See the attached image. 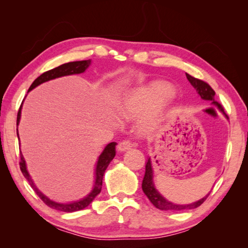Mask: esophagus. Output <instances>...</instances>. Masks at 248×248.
<instances>
[{
    "instance_id": "obj_1",
    "label": "esophagus",
    "mask_w": 248,
    "mask_h": 248,
    "mask_svg": "<svg viewBox=\"0 0 248 248\" xmlns=\"http://www.w3.org/2000/svg\"><path fill=\"white\" fill-rule=\"evenodd\" d=\"M131 147H132V144H131L129 140H124V141H120V143L118 144L117 150L119 152H124V151L131 149Z\"/></svg>"
}]
</instances>
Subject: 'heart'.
I'll return each mask as SVG.
<instances>
[{
  "label": "heart",
  "mask_w": 248,
  "mask_h": 248,
  "mask_svg": "<svg viewBox=\"0 0 248 248\" xmlns=\"http://www.w3.org/2000/svg\"><path fill=\"white\" fill-rule=\"evenodd\" d=\"M172 88L168 84L155 81L147 85L130 89L124 93L120 100V112L127 119H136L144 116L160 105L161 108L146 118L140 124V131L144 134L155 132L162 120L163 103L171 97Z\"/></svg>",
  "instance_id": "obj_1"
}]
</instances>
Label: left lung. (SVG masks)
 Segmentation results:
<instances>
[{
	"label": "left lung",
	"instance_id": "obj_1",
	"mask_svg": "<svg viewBox=\"0 0 248 248\" xmlns=\"http://www.w3.org/2000/svg\"><path fill=\"white\" fill-rule=\"evenodd\" d=\"M186 75L188 82L191 83V85L195 88V91L197 92L200 98H202V100H205V101H212V104L214 105V107H217L219 112L228 119L227 115H226V113L224 112V108H222V105L214 100L215 92L211 87H210L209 84H207L202 80H198V78H193L192 76H189L188 73H186ZM141 188H143L145 195L148 197L151 203L154 204L155 208L163 210V211H182V210L195 209V208L199 207V205L202 204L209 196V193H208L204 197L197 200V202H192V203H186V204L175 203V202H170V200H167L159 191H157L155 186L154 168H152V162H151L150 157L146 164V171H145V176L143 179V183H141Z\"/></svg>",
	"mask_w": 248,
	"mask_h": 248
}]
</instances>
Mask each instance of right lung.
Wrapping results in <instances>:
<instances>
[{"mask_svg":"<svg viewBox=\"0 0 248 248\" xmlns=\"http://www.w3.org/2000/svg\"><path fill=\"white\" fill-rule=\"evenodd\" d=\"M92 65V60H87V61H78V62H66V64H62L59 67L54 68V69H51L49 71H46L43 75L39 76L38 78L31 84V87L29 88V92L33 91L34 88L37 86H39L40 84L46 83L51 80H54V78H62V77H67V76H73V75H80V73L85 72L87 68ZM23 104V102H22ZM22 104L19 108L18 116H17V135H18V140L19 139V132H18V125L20 124V119H21V109H22ZM116 144L115 141H112V143L108 144L104 147L103 151L101 152V155H99L97 163H96V167H94V172H93V188L92 191L89 192L86 196H84L83 198L76 200V202H57L55 200L49 198L46 195H45L40 189L36 186V184L34 182L33 179H31L30 172L28 170V166H26V162L24 160V156L22 155V152L20 151V168L21 171H22L24 178L29 181L30 186L31 188L34 189L35 193L38 195L39 198L43 200V202L48 205V207L55 209L57 211H62V212H76V211H80V210L85 209L88 207L89 204L93 202V200L96 198L97 195L101 192V187H102V180H103V175L105 170H107L108 166L109 165V163L112 162V160L115 157L116 155Z\"/></svg>","mask_w":248,"mask_h":248,"instance_id":"obj_1","label":"right lung"}]
</instances>
